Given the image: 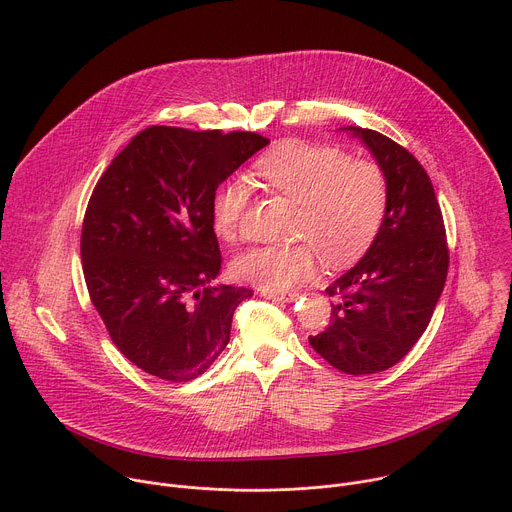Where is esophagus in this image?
<instances>
[{"label":"esophagus","instance_id":"34e87169","mask_svg":"<svg viewBox=\"0 0 512 512\" xmlns=\"http://www.w3.org/2000/svg\"><path fill=\"white\" fill-rule=\"evenodd\" d=\"M259 294L267 300H273V302H294L296 300V294H290V292H273V290H259Z\"/></svg>","mask_w":512,"mask_h":512}]
</instances>
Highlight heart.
<instances>
[{"mask_svg":"<svg viewBox=\"0 0 512 512\" xmlns=\"http://www.w3.org/2000/svg\"><path fill=\"white\" fill-rule=\"evenodd\" d=\"M255 175L271 190L302 206L300 237L310 243L255 247L232 263L241 282L286 292L316 269V251L327 265H345L376 239L388 208V181L374 161L351 159L337 147L288 141L255 161ZM247 183L226 179L212 198V228L224 243L237 239L247 206Z\"/></svg>","mask_w":512,"mask_h":512,"instance_id":"obj_1","label":"heart"}]
</instances>
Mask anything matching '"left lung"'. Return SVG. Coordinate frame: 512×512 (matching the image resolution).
Masks as SVG:
<instances>
[{
	"instance_id": "left-lung-1",
	"label": "left lung",
	"mask_w": 512,
	"mask_h": 512,
	"mask_svg": "<svg viewBox=\"0 0 512 512\" xmlns=\"http://www.w3.org/2000/svg\"><path fill=\"white\" fill-rule=\"evenodd\" d=\"M369 149L388 181L384 222L367 253L327 292L331 324L308 337L312 349L351 376L396 365L427 331L443 292L449 251L433 183L392 138L347 126Z\"/></svg>"
}]
</instances>
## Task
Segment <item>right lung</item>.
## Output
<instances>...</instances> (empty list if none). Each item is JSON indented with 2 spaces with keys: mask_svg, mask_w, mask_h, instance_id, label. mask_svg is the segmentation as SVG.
Instances as JSON below:
<instances>
[{
  "mask_svg": "<svg viewBox=\"0 0 512 512\" xmlns=\"http://www.w3.org/2000/svg\"><path fill=\"white\" fill-rule=\"evenodd\" d=\"M269 145L255 132L151 126L138 132L89 198L81 261L91 302L136 367L188 382L230 341L232 314L253 290L212 286L218 185Z\"/></svg>",
  "mask_w": 512,
  "mask_h": 512,
  "instance_id": "1",
  "label": "right lung"
}]
</instances>
